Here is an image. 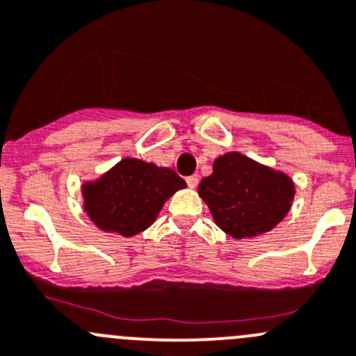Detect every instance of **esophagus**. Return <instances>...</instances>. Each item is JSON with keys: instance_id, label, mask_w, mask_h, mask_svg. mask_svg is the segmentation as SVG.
<instances>
[{"instance_id": "esophagus-1", "label": "esophagus", "mask_w": 356, "mask_h": 356, "mask_svg": "<svg viewBox=\"0 0 356 356\" xmlns=\"http://www.w3.org/2000/svg\"><path fill=\"white\" fill-rule=\"evenodd\" d=\"M185 180H187V185H188V187L194 188V187H197V184H199V176H197V175L187 176V178H185Z\"/></svg>"}]
</instances>
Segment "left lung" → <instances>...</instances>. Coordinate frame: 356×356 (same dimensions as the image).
I'll list each match as a JSON object with an SVG mask.
<instances>
[{
	"mask_svg": "<svg viewBox=\"0 0 356 356\" xmlns=\"http://www.w3.org/2000/svg\"><path fill=\"white\" fill-rule=\"evenodd\" d=\"M296 187L283 172L273 171L246 155L218 157L202 178L199 195L209 206L216 225L236 239L270 231L285 218Z\"/></svg>",
	"mask_w": 356,
	"mask_h": 356,
	"instance_id": "8db88e82",
	"label": "left lung"
}]
</instances>
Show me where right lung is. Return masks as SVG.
I'll use <instances>...</instances> for the list:
<instances>
[{
  "label": "right lung",
  "mask_w": 356,
  "mask_h": 356,
  "mask_svg": "<svg viewBox=\"0 0 356 356\" xmlns=\"http://www.w3.org/2000/svg\"><path fill=\"white\" fill-rule=\"evenodd\" d=\"M185 185L172 169L124 159L82 192L87 215L99 229L129 238L148 229L164 202Z\"/></svg>",
  "instance_id": "1"
}]
</instances>
